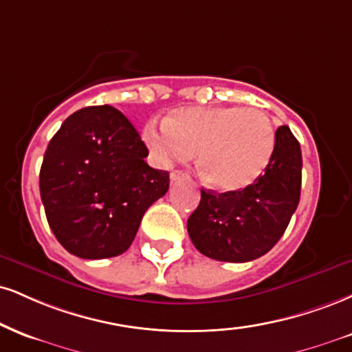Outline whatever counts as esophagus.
Wrapping results in <instances>:
<instances>
[{
    "mask_svg": "<svg viewBox=\"0 0 352 352\" xmlns=\"http://www.w3.org/2000/svg\"><path fill=\"white\" fill-rule=\"evenodd\" d=\"M188 179V175L185 172H182V170H173V172H170V180L172 182H177V180H187Z\"/></svg>",
    "mask_w": 352,
    "mask_h": 352,
    "instance_id": "34e87169",
    "label": "esophagus"
}]
</instances>
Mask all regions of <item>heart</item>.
Instances as JSON below:
<instances>
[{
  "label": "heart",
  "instance_id": "obj_1",
  "mask_svg": "<svg viewBox=\"0 0 352 352\" xmlns=\"http://www.w3.org/2000/svg\"><path fill=\"white\" fill-rule=\"evenodd\" d=\"M142 139L162 165L185 162L198 152V170L210 187L238 192L264 173L275 151L269 114L254 107H192L167 121L144 126Z\"/></svg>",
  "mask_w": 352,
  "mask_h": 352
}]
</instances>
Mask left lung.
<instances>
[{"label":"left lung","instance_id":"left-lung-1","mask_svg":"<svg viewBox=\"0 0 352 352\" xmlns=\"http://www.w3.org/2000/svg\"><path fill=\"white\" fill-rule=\"evenodd\" d=\"M275 151L264 175L241 192L201 188L187 228L203 256L223 262H249L277 244L297 210L302 190V151L289 126L275 131Z\"/></svg>","mask_w":352,"mask_h":352}]
</instances>
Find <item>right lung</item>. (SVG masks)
Listing matches in <instances>:
<instances>
[{"label":"right lung","mask_w":352,"mask_h":352,"mask_svg":"<svg viewBox=\"0 0 352 352\" xmlns=\"http://www.w3.org/2000/svg\"><path fill=\"white\" fill-rule=\"evenodd\" d=\"M147 154L128 118L108 104L63 121L44 154L39 188L67 251L82 259L128 251L144 213L168 190V172L147 165Z\"/></svg>","instance_id":"obj_1"}]
</instances>
